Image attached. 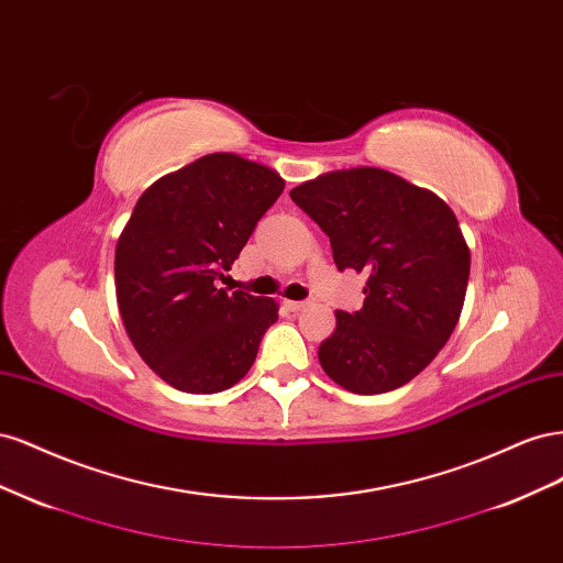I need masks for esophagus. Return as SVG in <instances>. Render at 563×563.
Segmentation results:
<instances>
[{
  "label": "esophagus",
  "instance_id": "1",
  "mask_svg": "<svg viewBox=\"0 0 563 563\" xmlns=\"http://www.w3.org/2000/svg\"><path fill=\"white\" fill-rule=\"evenodd\" d=\"M284 305H286V308L291 310V312H300V310L308 308V302H305V300H284Z\"/></svg>",
  "mask_w": 563,
  "mask_h": 563
}]
</instances>
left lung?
<instances>
[{
  "instance_id": "8db88e82",
  "label": "left lung",
  "mask_w": 563,
  "mask_h": 563,
  "mask_svg": "<svg viewBox=\"0 0 563 563\" xmlns=\"http://www.w3.org/2000/svg\"><path fill=\"white\" fill-rule=\"evenodd\" d=\"M291 199L329 234L338 269L364 272V308L335 312L319 345L327 376L354 395L413 380L463 312L470 249L449 203L385 168L321 174Z\"/></svg>"
}]
</instances>
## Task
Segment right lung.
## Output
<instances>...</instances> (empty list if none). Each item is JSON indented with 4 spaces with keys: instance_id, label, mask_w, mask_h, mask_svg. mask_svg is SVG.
I'll return each mask as SVG.
<instances>
[{
    "instance_id": "right-lung-1",
    "label": "right lung",
    "mask_w": 563,
    "mask_h": 563,
    "mask_svg": "<svg viewBox=\"0 0 563 563\" xmlns=\"http://www.w3.org/2000/svg\"><path fill=\"white\" fill-rule=\"evenodd\" d=\"M284 192L269 166L213 152L152 183L119 234L117 305L157 376L190 395L240 383L279 317L275 298L216 288Z\"/></svg>"
}]
</instances>
